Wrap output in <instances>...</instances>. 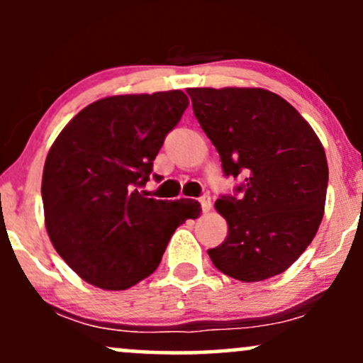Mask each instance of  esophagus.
<instances>
[{"label":"esophagus","mask_w":363,"mask_h":363,"mask_svg":"<svg viewBox=\"0 0 363 363\" xmlns=\"http://www.w3.org/2000/svg\"><path fill=\"white\" fill-rule=\"evenodd\" d=\"M199 203H201V208H203V211H210L211 210V198H210V194L208 193H205V194H201V198H199Z\"/></svg>","instance_id":"1"}]
</instances>
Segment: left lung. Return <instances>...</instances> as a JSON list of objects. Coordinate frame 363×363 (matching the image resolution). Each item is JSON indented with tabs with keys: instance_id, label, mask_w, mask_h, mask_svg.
<instances>
[{
	"instance_id": "obj_1",
	"label": "left lung",
	"mask_w": 363,
	"mask_h": 363,
	"mask_svg": "<svg viewBox=\"0 0 363 363\" xmlns=\"http://www.w3.org/2000/svg\"><path fill=\"white\" fill-rule=\"evenodd\" d=\"M199 126L225 176L244 177L215 208L228 235L210 249L220 272L261 281L290 268L318 232L328 160L314 129L285 99L264 89H189Z\"/></svg>"
}]
</instances>
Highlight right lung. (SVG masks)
<instances>
[{
    "instance_id": "obj_1",
    "label": "right lung",
    "mask_w": 363,
    "mask_h": 363,
    "mask_svg": "<svg viewBox=\"0 0 363 363\" xmlns=\"http://www.w3.org/2000/svg\"><path fill=\"white\" fill-rule=\"evenodd\" d=\"M187 106L181 90L101 99L78 112L49 150L45 228L57 254L90 285H136L158 268L179 225L198 218V201H162L141 191Z\"/></svg>"
}]
</instances>
